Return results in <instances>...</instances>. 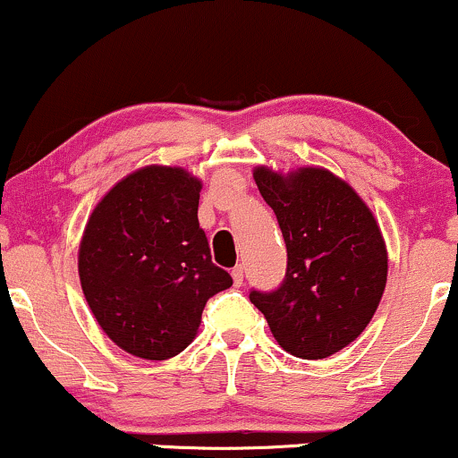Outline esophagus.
Here are the masks:
<instances>
[{
	"mask_svg": "<svg viewBox=\"0 0 458 458\" xmlns=\"http://www.w3.org/2000/svg\"><path fill=\"white\" fill-rule=\"evenodd\" d=\"M243 276H245L243 265H236L233 269V280H234L236 286H241V284H243Z\"/></svg>",
	"mask_w": 458,
	"mask_h": 458,
	"instance_id": "esophagus-1",
	"label": "esophagus"
}]
</instances>
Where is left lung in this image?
Wrapping results in <instances>:
<instances>
[{
	"mask_svg": "<svg viewBox=\"0 0 458 458\" xmlns=\"http://www.w3.org/2000/svg\"><path fill=\"white\" fill-rule=\"evenodd\" d=\"M286 243L276 291H251L273 338L301 360H323L351 344L375 317L387 282V250L364 199L323 167L286 176L254 170Z\"/></svg>",
	"mask_w": 458,
	"mask_h": 458,
	"instance_id": "obj_1",
	"label": "left lung"
}]
</instances>
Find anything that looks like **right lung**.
Returning a JSON list of instances; mask_svg holds the SVG:
<instances>
[{"label":"right lung","mask_w":458,"mask_h":458,"mask_svg":"<svg viewBox=\"0 0 458 458\" xmlns=\"http://www.w3.org/2000/svg\"><path fill=\"white\" fill-rule=\"evenodd\" d=\"M202 182L146 165L109 189L79 245V280L101 329L127 353L170 360L196 338L207 301L233 286L198 222Z\"/></svg>","instance_id":"obj_1"}]
</instances>
